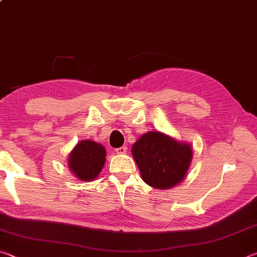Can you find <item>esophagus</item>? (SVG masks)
<instances>
[{
    "label": "esophagus",
    "mask_w": 257,
    "mask_h": 257,
    "mask_svg": "<svg viewBox=\"0 0 257 257\" xmlns=\"http://www.w3.org/2000/svg\"><path fill=\"white\" fill-rule=\"evenodd\" d=\"M127 150H128V147L125 146V145H123V146L119 147V149H116L115 152H116V153H118V154H124V153H127Z\"/></svg>",
    "instance_id": "34e87169"
}]
</instances>
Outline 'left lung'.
Segmentation results:
<instances>
[{"label": "left lung", "instance_id": "obj_1", "mask_svg": "<svg viewBox=\"0 0 257 257\" xmlns=\"http://www.w3.org/2000/svg\"><path fill=\"white\" fill-rule=\"evenodd\" d=\"M132 152L143 180L160 189L171 188L182 181L193 158L188 144L154 132L143 135Z\"/></svg>", "mask_w": 257, "mask_h": 257}]
</instances>
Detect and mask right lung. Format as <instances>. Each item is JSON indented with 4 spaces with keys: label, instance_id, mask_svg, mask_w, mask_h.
<instances>
[{
    "label": "right lung",
    "instance_id": "right-lung-1",
    "mask_svg": "<svg viewBox=\"0 0 257 257\" xmlns=\"http://www.w3.org/2000/svg\"><path fill=\"white\" fill-rule=\"evenodd\" d=\"M105 155V149L101 144L92 141H81L69 156V168L80 180H93L103 169Z\"/></svg>",
    "mask_w": 257,
    "mask_h": 257
}]
</instances>
